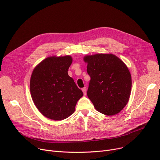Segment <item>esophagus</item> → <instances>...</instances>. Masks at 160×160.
Here are the masks:
<instances>
[{
    "label": "esophagus",
    "instance_id": "esophagus-1",
    "mask_svg": "<svg viewBox=\"0 0 160 160\" xmlns=\"http://www.w3.org/2000/svg\"><path fill=\"white\" fill-rule=\"evenodd\" d=\"M82 91H83V95H86V88H83L82 89Z\"/></svg>",
    "mask_w": 160,
    "mask_h": 160
}]
</instances>
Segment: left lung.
I'll list each match as a JSON object with an SVG mask.
<instances>
[{
	"label": "left lung",
	"instance_id": "left-lung-1",
	"mask_svg": "<svg viewBox=\"0 0 160 160\" xmlns=\"http://www.w3.org/2000/svg\"><path fill=\"white\" fill-rule=\"evenodd\" d=\"M83 61L91 77L88 97L96 110L108 116L119 113L131 93L132 77L127 65L113 54L86 55Z\"/></svg>",
	"mask_w": 160,
	"mask_h": 160
}]
</instances>
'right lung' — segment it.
I'll use <instances>...</instances> for the list:
<instances>
[{
	"label": "right lung",
	"instance_id": "right-lung-1",
	"mask_svg": "<svg viewBox=\"0 0 160 160\" xmlns=\"http://www.w3.org/2000/svg\"><path fill=\"white\" fill-rule=\"evenodd\" d=\"M72 62L70 55L49 56L32 71L31 97L39 112L48 119L62 121L68 118L83 95L67 72Z\"/></svg>",
	"mask_w": 160,
	"mask_h": 160
}]
</instances>
